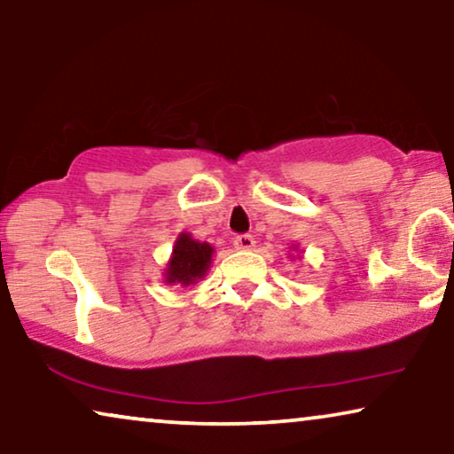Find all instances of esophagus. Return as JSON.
I'll use <instances>...</instances> for the list:
<instances>
[{
    "label": "esophagus",
    "mask_w": 454,
    "mask_h": 454,
    "mask_svg": "<svg viewBox=\"0 0 454 454\" xmlns=\"http://www.w3.org/2000/svg\"><path fill=\"white\" fill-rule=\"evenodd\" d=\"M234 247L239 250H250L254 248V239L250 234H240L234 239Z\"/></svg>",
    "instance_id": "34e87169"
}]
</instances>
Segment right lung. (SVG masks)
<instances>
[{
	"instance_id": "right-lung-1",
	"label": "right lung",
	"mask_w": 454,
	"mask_h": 454,
	"mask_svg": "<svg viewBox=\"0 0 454 454\" xmlns=\"http://www.w3.org/2000/svg\"><path fill=\"white\" fill-rule=\"evenodd\" d=\"M212 253L214 248L207 242L193 240L189 234H181L179 240L175 242L173 259L168 261L167 283H181V286L195 283V279L204 277L207 270Z\"/></svg>"
}]
</instances>
